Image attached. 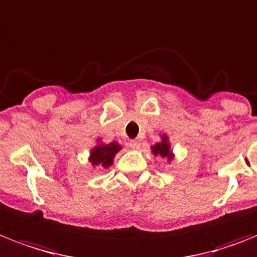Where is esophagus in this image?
Instances as JSON below:
<instances>
[{
  "label": "esophagus",
  "instance_id": "obj_1",
  "mask_svg": "<svg viewBox=\"0 0 257 257\" xmlns=\"http://www.w3.org/2000/svg\"><path fill=\"white\" fill-rule=\"evenodd\" d=\"M129 148H132V149H139L140 148V141H137V140H132V141H129Z\"/></svg>",
  "mask_w": 257,
  "mask_h": 257
}]
</instances>
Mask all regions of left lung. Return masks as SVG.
Here are the masks:
<instances>
[{
  "label": "left lung",
  "instance_id": "left-lung-1",
  "mask_svg": "<svg viewBox=\"0 0 257 257\" xmlns=\"http://www.w3.org/2000/svg\"><path fill=\"white\" fill-rule=\"evenodd\" d=\"M152 150L156 156H161V157H168L169 160H172V154H170V145L168 144V139L166 136H162V143L156 144L154 147H152Z\"/></svg>",
  "mask_w": 257,
  "mask_h": 257
}]
</instances>
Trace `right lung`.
Listing matches in <instances>:
<instances>
[{"instance_id": "1", "label": "right lung", "mask_w": 257, "mask_h": 257, "mask_svg": "<svg viewBox=\"0 0 257 257\" xmlns=\"http://www.w3.org/2000/svg\"><path fill=\"white\" fill-rule=\"evenodd\" d=\"M121 147L117 143H110L107 145H97L95 149L91 152V158L89 161L93 166H100V168H109L113 162L114 154L117 153Z\"/></svg>"}]
</instances>
